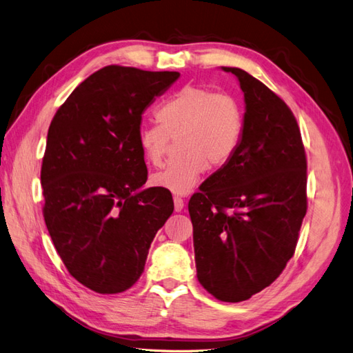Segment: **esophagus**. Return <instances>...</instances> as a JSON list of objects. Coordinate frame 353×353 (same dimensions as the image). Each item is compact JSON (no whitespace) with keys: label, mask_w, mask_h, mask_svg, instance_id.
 Segmentation results:
<instances>
[{"label":"esophagus","mask_w":353,"mask_h":353,"mask_svg":"<svg viewBox=\"0 0 353 353\" xmlns=\"http://www.w3.org/2000/svg\"><path fill=\"white\" fill-rule=\"evenodd\" d=\"M174 205H175V211H176V212L183 211V208H184V200H183V197L175 196V197H174Z\"/></svg>","instance_id":"34e87169"}]
</instances>
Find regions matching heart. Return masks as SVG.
Instances as JSON below:
<instances>
[{
	"mask_svg": "<svg viewBox=\"0 0 353 353\" xmlns=\"http://www.w3.org/2000/svg\"><path fill=\"white\" fill-rule=\"evenodd\" d=\"M156 114L159 123L138 128V145L150 165L161 166L178 139V156L151 178L154 185L178 194L192 192L208 165L228 163L242 141L243 111L228 93L188 84L161 102Z\"/></svg>",
	"mask_w": 353,
	"mask_h": 353,
	"instance_id": "obj_1",
	"label": "heart"
}]
</instances>
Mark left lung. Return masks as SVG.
Returning <instances> with one entry per match:
<instances>
[{
    "mask_svg": "<svg viewBox=\"0 0 353 353\" xmlns=\"http://www.w3.org/2000/svg\"><path fill=\"white\" fill-rule=\"evenodd\" d=\"M246 111L232 160L188 202L200 285L239 303L269 287L295 252L307 212V159L292 111L239 68Z\"/></svg>",
    "mask_w": 353,
    "mask_h": 353,
    "instance_id": "left-lung-1",
    "label": "left lung"
}]
</instances>
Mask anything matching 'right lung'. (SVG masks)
<instances>
[{
  "mask_svg": "<svg viewBox=\"0 0 353 353\" xmlns=\"http://www.w3.org/2000/svg\"><path fill=\"white\" fill-rule=\"evenodd\" d=\"M179 77L108 65L56 111L41 165L43 216L66 270L99 294L129 290L150 245L174 212L168 188L151 187L138 145L142 112Z\"/></svg>",
  "mask_w": 353,
  "mask_h": 353,
  "instance_id": "obj_1",
  "label": "right lung"
}]
</instances>
